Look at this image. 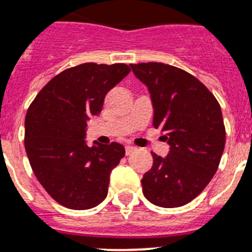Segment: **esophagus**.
<instances>
[{"label":"esophagus","instance_id":"esophagus-1","mask_svg":"<svg viewBox=\"0 0 252 252\" xmlns=\"http://www.w3.org/2000/svg\"><path fill=\"white\" fill-rule=\"evenodd\" d=\"M137 147H134V146H130V145H126V155H130V154H133V152L136 151Z\"/></svg>","mask_w":252,"mask_h":252}]
</instances>
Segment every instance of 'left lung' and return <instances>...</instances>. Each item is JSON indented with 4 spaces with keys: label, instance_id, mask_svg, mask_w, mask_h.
Returning <instances> with one entry per match:
<instances>
[{
    "label": "left lung",
    "instance_id": "left-lung-1",
    "mask_svg": "<svg viewBox=\"0 0 252 252\" xmlns=\"http://www.w3.org/2000/svg\"><path fill=\"white\" fill-rule=\"evenodd\" d=\"M147 86L154 126L166 132V158L151 152L154 165L142 178L151 204L178 208L192 201L214 177L225 145L221 109L214 94L187 71L162 63L130 64Z\"/></svg>",
    "mask_w": 252,
    "mask_h": 252
}]
</instances>
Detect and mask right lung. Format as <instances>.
<instances>
[{
	"label": "right lung",
	"instance_id": "right-lung-1",
	"mask_svg": "<svg viewBox=\"0 0 252 252\" xmlns=\"http://www.w3.org/2000/svg\"><path fill=\"white\" fill-rule=\"evenodd\" d=\"M129 71L126 64L69 67L39 91L27 111L24 145L33 173L65 208L87 210L106 198L110 173L126 150L116 142L87 146L86 126Z\"/></svg>",
	"mask_w": 252,
	"mask_h": 252
}]
</instances>
